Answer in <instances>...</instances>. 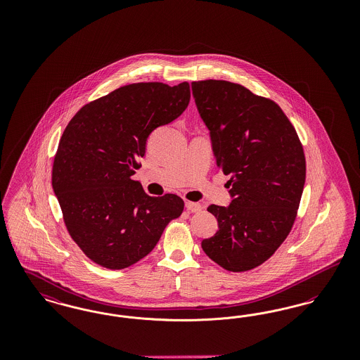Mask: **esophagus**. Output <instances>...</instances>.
I'll use <instances>...</instances> for the list:
<instances>
[{"instance_id": "1", "label": "esophagus", "mask_w": 360, "mask_h": 360, "mask_svg": "<svg viewBox=\"0 0 360 360\" xmlns=\"http://www.w3.org/2000/svg\"><path fill=\"white\" fill-rule=\"evenodd\" d=\"M186 209H188V212H191V213H198L202 209V206H201V204H198V202H190V201H188L186 202Z\"/></svg>"}]
</instances>
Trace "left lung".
Returning a JSON list of instances; mask_svg holds the SVG:
<instances>
[{
    "label": "left lung",
    "instance_id": "obj_1",
    "mask_svg": "<svg viewBox=\"0 0 360 360\" xmlns=\"http://www.w3.org/2000/svg\"><path fill=\"white\" fill-rule=\"evenodd\" d=\"M191 90L232 197L229 206H207L219 231L201 247L225 270L248 271L290 233L305 185L304 148L274 101L228 81L191 82Z\"/></svg>",
    "mask_w": 360,
    "mask_h": 360
}]
</instances>
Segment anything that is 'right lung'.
<instances>
[{
  "instance_id": "add662e5",
  "label": "right lung",
  "mask_w": 360,
  "mask_h": 360,
  "mask_svg": "<svg viewBox=\"0 0 360 360\" xmlns=\"http://www.w3.org/2000/svg\"><path fill=\"white\" fill-rule=\"evenodd\" d=\"M188 82L122 86L86 103L60 137L52 188L71 239L94 263L121 270L147 257L184 212L175 194L148 195L131 176L150 134L188 108Z\"/></svg>"
}]
</instances>
